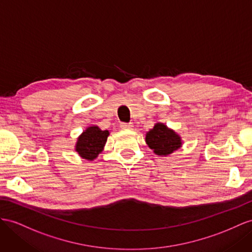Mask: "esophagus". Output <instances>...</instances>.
Listing matches in <instances>:
<instances>
[{"label":"esophagus","mask_w":252,"mask_h":252,"mask_svg":"<svg viewBox=\"0 0 252 252\" xmlns=\"http://www.w3.org/2000/svg\"><path fill=\"white\" fill-rule=\"evenodd\" d=\"M120 127L124 128V130H131V128H133V124H121L120 125Z\"/></svg>","instance_id":"34e87169"}]
</instances>
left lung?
Returning a JSON list of instances; mask_svg holds the SVG:
<instances>
[{
    "label": "left lung",
    "instance_id": "1",
    "mask_svg": "<svg viewBox=\"0 0 252 252\" xmlns=\"http://www.w3.org/2000/svg\"><path fill=\"white\" fill-rule=\"evenodd\" d=\"M146 144L159 157H167L182 147V137L162 122H157L146 134Z\"/></svg>",
    "mask_w": 252,
    "mask_h": 252
}]
</instances>
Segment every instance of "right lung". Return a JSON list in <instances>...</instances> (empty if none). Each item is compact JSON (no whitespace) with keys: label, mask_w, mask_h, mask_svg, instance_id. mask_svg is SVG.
Wrapping results in <instances>:
<instances>
[{"label":"right lung","mask_w":252,"mask_h":252,"mask_svg":"<svg viewBox=\"0 0 252 252\" xmlns=\"http://www.w3.org/2000/svg\"><path fill=\"white\" fill-rule=\"evenodd\" d=\"M108 135L107 130L102 131L98 126H90L77 137L74 150L82 158L93 162L104 150Z\"/></svg>","instance_id":"add662e5"}]
</instances>
